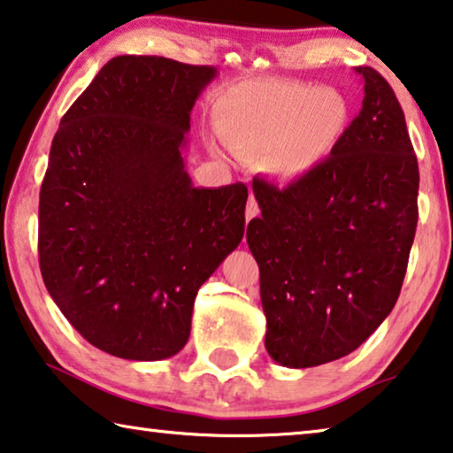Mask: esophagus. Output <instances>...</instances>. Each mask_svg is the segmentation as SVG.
I'll return each instance as SVG.
<instances>
[{"label":"esophagus","instance_id":"esophagus-1","mask_svg":"<svg viewBox=\"0 0 453 453\" xmlns=\"http://www.w3.org/2000/svg\"><path fill=\"white\" fill-rule=\"evenodd\" d=\"M260 213V207H257V201L254 196H250L248 199V207H246V221H250L252 218H256V215Z\"/></svg>","mask_w":453,"mask_h":453}]
</instances>
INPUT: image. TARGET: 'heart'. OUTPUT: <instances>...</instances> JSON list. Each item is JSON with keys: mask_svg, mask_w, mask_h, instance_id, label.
Returning <instances> with one entry per match:
<instances>
[{"mask_svg": "<svg viewBox=\"0 0 453 453\" xmlns=\"http://www.w3.org/2000/svg\"><path fill=\"white\" fill-rule=\"evenodd\" d=\"M215 125L229 149L268 159L270 173L296 181L341 145L350 106L339 90L303 82H250L215 106Z\"/></svg>", "mask_w": 453, "mask_h": 453, "instance_id": "b5f03b06", "label": "heart"}]
</instances>
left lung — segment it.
I'll list each match as a JSON object with an SVG mask.
<instances>
[{
    "label": "left lung",
    "instance_id": "left-lung-1",
    "mask_svg": "<svg viewBox=\"0 0 453 453\" xmlns=\"http://www.w3.org/2000/svg\"><path fill=\"white\" fill-rule=\"evenodd\" d=\"M363 106L334 153L278 189L254 179L265 350L290 369L347 357L389 317L418 227L419 167L389 82L369 66Z\"/></svg>",
    "mask_w": 453,
    "mask_h": 453
}]
</instances>
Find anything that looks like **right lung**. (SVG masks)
<instances>
[{
	"mask_svg": "<svg viewBox=\"0 0 453 453\" xmlns=\"http://www.w3.org/2000/svg\"><path fill=\"white\" fill-rule=\"evenodd\" d=\"M218 70L117 56L64 114L40 189L50 296L86 341L128 361L185 347L201 284L246 227L248 188H193L191 109Z\"/></svg>",
	"mask_w": 453,
	"mask_h": 453,
	"instance_id": "add662e5",
	"label": "right lung"
}]
</instances>
